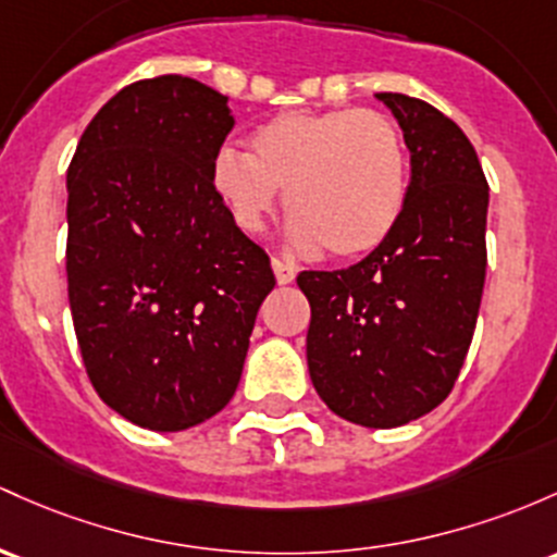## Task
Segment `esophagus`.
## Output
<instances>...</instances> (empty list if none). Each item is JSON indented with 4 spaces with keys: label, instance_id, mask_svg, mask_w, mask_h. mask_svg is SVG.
<instances>
[{
    "label": "esophagus",
    "instance_id": "1",
    "mask_svg": "<svg viewBox=\"0 0 557 557\" xmlns=\"http://www.w3.org/2000/svg\"><path fill=\"white\" fill-rule=\"evenodd\" d=\"M272 269H274V277H277L280 285H290L293 280H296V272L298 269L288 264V261L283 259H272Z\"/></svg>",
    "mask_w": 557,
    "mask_h": 557
}]
</instances>
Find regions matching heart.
Returning a JSON list of instances; mask_svg holds the SVG:
<instances>
[{
	"mask_svg": "<svg viewBox=\"0 0 557 557\" xmlns=\"http://www.w3.org/2000/svg\"><path fill=\"white\" fill-rule=\"evenodd\" d=\"M211 185L243 232L264 227L285 189L293 248L359 259L405 213L409 156L399 126L375 110H288L256 126L250 152L219 150Z\"/></svg>",
	"mask_w": 557,
	"mask_h": 557,
	"instance_id": "1",
	"label": "heart"
}]
</instances>
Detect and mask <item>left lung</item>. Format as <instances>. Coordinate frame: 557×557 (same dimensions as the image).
<instances>
[{
  "label": "left lung",
  "instance_id": "8db88e82",
  "mask_svg": "<svg viewBox=\"0 0 557 557\" xmlns=\"http://www.w3.org/2000/svg\"><path fill=\"white\" fill-rule=\"evenodd\" d=\"M375 97L409 150L405 213L368 259L301 272L298 288L320 399L348 423L396 428L442 405L466 362L486 277L488 185L442 110L399 91Z\"/></svg>",
  "mask_w": 557,
  "mask_h": 557
}]
</instances>
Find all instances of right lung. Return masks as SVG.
I'll use <instances>...</instances> for the list:
<instances>
[{"label":"right lung","mask_w":557,"mask_h":557,"mask_svg":"<svg viewBox=\"0 0 557 557\" xmlns=\"http://www.w3.org/2000/svg\"><path fill=\"white\" fill-rule=\"evenodd\" d=\"M227 97L187 76L129 84L69 166V301L100 399L148 431H185L235 396L269 256L232 222L211 161Z\"/></svg>","instance_id":"1"}]
</instances>
